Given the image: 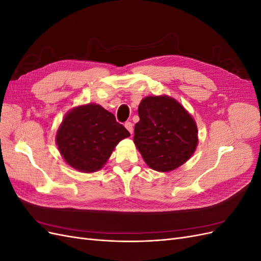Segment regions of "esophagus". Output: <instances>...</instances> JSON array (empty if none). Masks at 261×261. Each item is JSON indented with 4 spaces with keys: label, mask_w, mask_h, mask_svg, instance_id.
<instances>
[{
    "label": "esophagus",
    "mask_w": 261,
    "mask_h": 261,
    "mask_svg": "<svg viewBox=\"0 0 261 261\" xmlns=\"http://www.w3.org/2000/svg\"><path fill=\"white\" fill-rule=\"evenodd\" d=\"M125 127H126V129H127L130 134H133L134 128H133V124H132L130 122H126V123H125Z\"/></svg>",
    "instance_id": "1"
}]
</instances>
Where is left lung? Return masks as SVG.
I'll return each mask as SVG.
<instances>
[{
  "label": "left lung",
  "instance_id": "obj_1",
  "mask_svg": "<svg viewBox=\"0 0 261 261\" xmlns=\"http://www.w3.org/2000/svg\"><path fill=\"white\" fill-rule=\"evenodd\" d=\"M134 143L150 169L171 172L191 159L198 128L187 110L168 94L145 97L138 107Z\"/></svg>",
  "mask_w": 261,
  "mask_h": 261
}]
</instances>
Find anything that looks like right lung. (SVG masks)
<instances>
[{
  "label": "right lung",
  "mask_w": 261,
  "mask_h": 261,
  "mask_svg": "<svg viewBox=\"0 0 261 261\" xmlns=\"http://www.w3.org/2000/svg\"><path fill=\"white\" fill-rule=\"evenodd\" d=\"M129 136L111 112L100 105L87 103L65 114L57 130L55 144L69 167L93 173L105 167L116 145Z\"/></svg>",
  "instance_id": "1"
}]
</instances>
